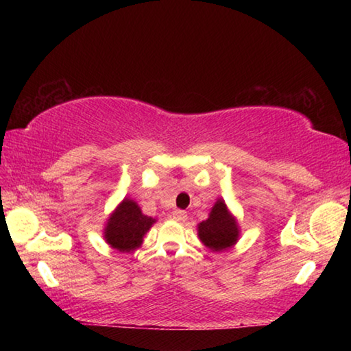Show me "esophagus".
<instances>
[{
	"label": "esophagus",
	"instance_id": "34e87169",
	"mask_svg": "<svg viewBox=\"0 0 351 351\" xmlns=\"http://www.w3.org/2000/svg\"><path fill=\"white\" fill-rule=\"evenodd\" d=\"M171 218L176 219V221H186L187 219V212L186 210H181V209H175L173 212H171Z\"/></svg>",
	"mask_w": 351,
	"mask_h": 351
}]
</instances>
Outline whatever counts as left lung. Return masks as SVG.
<instances>
[{
    "label": "left lung",
    "instance_id": "8db88e82",
    "mask_svg": "<svg viewBox=\"0 0 351 351\" xmlns=\"http://www.w3.org/2000/svg\"><path fill=\"white\" fill-rule=\"evenodd\" d=\"M198 237L212 251H224L239 239V228L223 199H218L212 207L209 218L199 223Z\"/></svg>",
    "mask_w": 351,
    "mask_h": 351
}]
</instances>
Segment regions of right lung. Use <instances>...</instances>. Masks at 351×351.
<instances>
[{
    "label": "right lung",
    "instance_id": "add662e5",
    "mask_svg": "<svg viewBox=\"0 0 351 351\" xmlns=\"http://www.w3.org/2000/svg\"><path fill=\"white\" fill-rule=\"evenodd\" d=\"M153 223L154 219L144 215L134 201L123 199L108 219L105 240L121 252L134 251L141 246L142 239Z\"/></svg>",
    "mask_w": 351,
    "mask_h": 351
}]
</instances>
